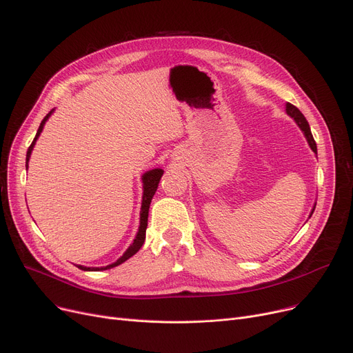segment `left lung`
I'll return each mask as SVG.
<instances>
[{
    "mask_svg": "<svg viewBox=\"0 0 353 353\" xmlns=\"http://www.w3.org/2000/svg\"><path fill=\"white\" fill-rule=\"evenodd\" d=\"M286 114L296 122V125H298V127L301 128V131L303 132V135H305V138H306V141H307V143H309L310 150H312L315 154H318V150H316V142H315V139H314V137H312V132H310L309 123H307L306 118L303 117V114H302V112H301L295 105H292V103H289V102H286ZM315 206H316V205H314L312 211H310L309 218L312 216V214H314V211H315Z\"/></svg>",
    "mask_w": 353,
    "mask_h": 353,
    "instance_id": "left-lung-1",
    "label": "left lung"
}]
</instances>
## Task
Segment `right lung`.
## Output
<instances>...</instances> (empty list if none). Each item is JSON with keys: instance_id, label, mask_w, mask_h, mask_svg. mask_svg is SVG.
I'll return each mask as SVG.
<instances>
[{"instance_id": "add662e5", "label": "right lung", "mask_w": 353, "mask_h": 353, "mask_svg": "<svg viewBox=\"0 0 353 353\" xmlns=\"http://www.w3.org/2000/svg\"><path fill=\"white\" fill-rule=\"evenodd\" d=\"M54 111H55V108L51 110V111L46 115V118H44L43 121H41V123H39V128H38V131H37V135H35L32 143L30 145V148H28V151H27V159H26V168H27V170H28V162H30L31 152H32V150H34V145H35L38 137L41 135V132H43L46 122L48 121V118L52 115ZM162 174H163V171H162L161 168H155V170L147 171V172H145V174L141 176L143 192H142V203H141V212H139V228H138L137 236H135L134 242L128 246V250H127L125 252H123V255H122L121 258H118V259H117L114 263H111V265L101 266V268H94V266L90 268V266L78 265L79 269H82V271H105V269H111V268H114V266H118V265L123 263V262H125L127 259H130L132 255H135V254L141 250V246H142L143 242H145V232H147V226H148L150 205H151V201H152V198H154V195H155V192H157V190H158V183H159V181H161Z\"/></svg>"}]
</instances>
